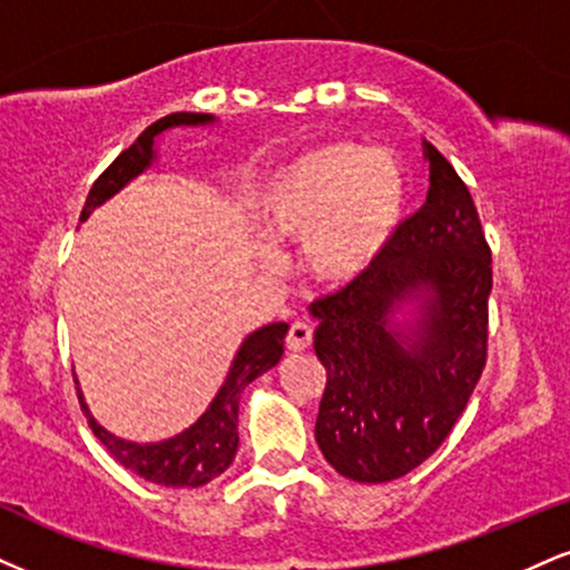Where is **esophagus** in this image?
<instances>
[{
    "mask_svg": "<svg viewBox=\"0 0 570 570\" xmlns=\"http://www.w3.org/2000/svg\"><path fill=\"white\" fill-rule=\"evenodd\" d=\"M313 342V328L303 324V321H294L289 326V334H286V347H289L292 353H303L305 347H311Z\"/></svg>",
    "mask_w": 570,
    "mask_h": 570,
    "instance_id": "1",
    "label": "esophagus"
}]
</instances>
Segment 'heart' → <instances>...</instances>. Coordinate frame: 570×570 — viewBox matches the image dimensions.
I'll return each mask as SVG.
<instances>
[{
    "label": "heart",
    "instance_id": "obj_1",
    "mask_svg": "<svg viewBox=\"0 0 570 570\" xmlns=\"http://www.w3.org/2000/svg\"><path fill=\"white\" fill-rule=\"evenodd\" d=\"M406 198L397 156L340 140L286 164L267 188L263 217L273 242L307 246V271L318 284L342 289L385 255Z\"/></svg>",
    "mask_w": 570,
    "mask_h": 570
}]
</instances>
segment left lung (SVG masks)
I'll return each mask as SVG.
<instances>
[{"label": "left lung", "instance_id": "left-lung-1", "mask_svg": "<svg viewBox=\"0 0 570 570\" xmlns=\"http://www.w3.org/2000/svg\"><path fill=\"white\" fill-rule=\"evenodd\" d=\"M424 156L428 202L366 276L313 303V347L326 368L315 441L358 483L395 481L433 456L489 355L491 246L456 169L433 142ZM414 296L417 328L393 330L394 307Z\"/></svg>", "mask_w": 570, "mask_h": 570}]
</instances>
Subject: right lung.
Returning <instances> with one entry per match:
<instances>
[{"label": "right lung", "mask_w": 570, "mask_h": 570, "mask_svg": "<svg viewBox=\"0 0 570 570\" xmlns=\"http://www.w3.org/2000/svg\"><path fill=\"white\" fill-rule=\"evenodd\" d=\"M209 114H190L177 111L164 116V119L154 121L146 132H142L127 150H121L116 159L102 169V175L92 183L89 196L81 207L79 223H85L89 212L100 207L106 198L119 194L125 185L142 173L150 161H154V137L164 132V129L177 125H209ZM289 332L286 324H267L257 328L255 334L244 340L238 347L236 358L228 372V380L219 387V393L212 401V406L204 411L202 420L185 433L169 438L161 443H132L121 441L102 430L98 422L92 420L85 406V397L79 395V406L85 411L89 428L98 435V441L111 451V456L121 468L137 472L150 483L173 485V489H196V485L209 483L212 478L223 475L230 468L233 456L238 449V401H242L244 387L267 368H273L284 353V337Z\"/></svg>", "instance_id": "obj_1"}]
</instances>
